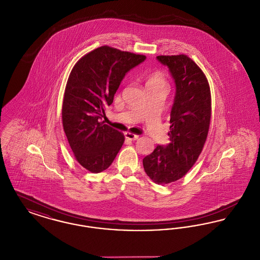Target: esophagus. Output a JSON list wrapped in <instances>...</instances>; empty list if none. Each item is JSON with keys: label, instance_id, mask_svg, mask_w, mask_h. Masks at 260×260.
Here are the masks:
<instances>
[{"label": "esophagus", "instance_id": "1", "mask_svg": "<svg viewBox=\"0 0 260 260\" xmlns=\"http://www.w3.org/2000/svg\"><path fill=\"white\" fill-rule=\"evenodd\" d=\"M124 136H125L126 139H129V140H136V139H138V136L134 135L132 133H124Z\"/></svg>", "mask_w": 260, "mask_h": 260}]
</instances>
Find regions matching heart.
<instances>
[{
  "label": "heart",
  "mask_w": 260,
  "mask_h": 260,
  "mask_svg": "<svg viewBox=\"0 0 260 260\" xmlns=\"http://www.w3.org/2000/svg\"><path fill=\"white\" fill-rule=\"evenodd\" d=\"M147 85H158L167 87V81L164 75L160 72H154L149 76L147 80Z\"/></svg>",
  "instance_id": "obj_1"
}]
</instances>
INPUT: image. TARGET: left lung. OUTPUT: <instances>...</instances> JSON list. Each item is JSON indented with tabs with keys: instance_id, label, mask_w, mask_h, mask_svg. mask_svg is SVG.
<instances>
[{
	"instance_id": "1",
	"label": "left lung",
	"mask_w": 260,
	"mask_h": 260,
	"mask_svg": "<svg viewBox=\"0 0 260 260\" xmlns=\"http://www.w3.org/2000/svg\"><path fill=\"white\" fill-rule=\"evenodd\" d=\"M175 82L176 92L171 112L170 140L158 145L143 159V168L157 184L182 178L198 160L210 129L211 96L208 79L186 54L159 55Z\"/></svg>"
}]
</instances>
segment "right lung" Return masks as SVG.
<instances>
[{
    "instance_id": "obj_1",
    "label": "right lung",
    "mask_w": 260,
    "mask_h": 260,
    "mask_svg": "<svg viewBox=\"0 0 260 260\" xmlns=\"http://www.w3.org/2000/svg\"><path fill=\"white\" fill-rule=\"evenodd\" d=\"M146 58L143 54L102 46L76 62L62 103V124L75 159L88 172L107 170L123 146L124 136L99 122L111 105L124 75Z\"/></svg>"
}]
</instances>
